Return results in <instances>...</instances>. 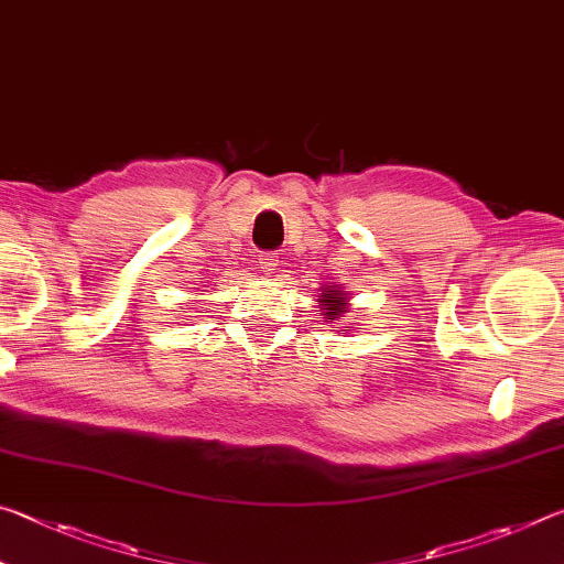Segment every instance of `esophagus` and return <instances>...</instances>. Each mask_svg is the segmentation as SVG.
Wrapping results in <instances>:
<instances>
[{
  "label": "esophagus",
  "instance_id": "obj_1",
  "mask_svg": "<svg viewBox=\"0 0 564 564\" xmlns=\"http://www.w3.org/2000/svg\"><path fill=\"white\" fill-rule=\"evenodd\" d=\"M275 265H279V256H275L273 251L259 253V269H263L265 273H273Z\"/></svg>",
  "mask_w": 564,
  "mask_h": 564
}]
</instances>
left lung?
I'll return each instance as SVG.
<instances>
[{"mask_svg": "<svg viewBox=\"0 0 564 564\" xmlns=\"http://www.w3.org/2000/svg\"><path fill=\"white\" fill-rule=\"evenodd\" d=\"M318 301L323 305V316H328V321H336L340 313H346V295L340 291L326 289V293L318 295Z\"/></svg>", "mask_w": 564, "mask_h": 564, "instance_id": "left-lung-1", "label": "left lung"}]
</instances>
